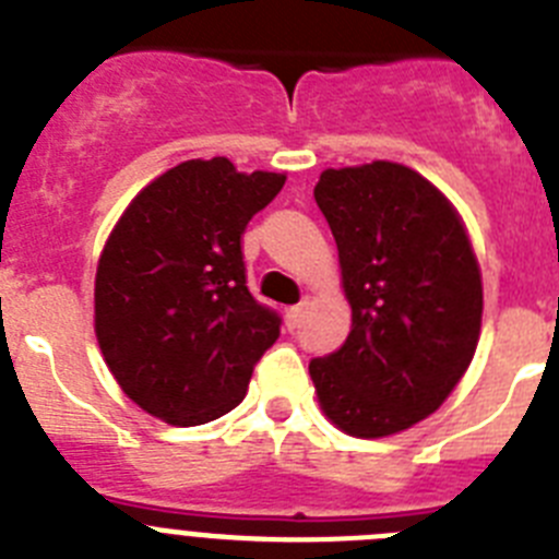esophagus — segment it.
<instances>
[{
    "mask_svg": "<svg viewBox=\"0 0 559 559\" xmlns=\"http://www.w3.org/2000/svg\"><path fill=\"white\" fill-rule=\"evenodd\" d=\"M304 309H307V300H300L298 307L286 309V329H289V332H295V329H298L300 318H304Z\"/></svg>",
    "mask_w": 559,
    "mask_h": 559,
    "instance_id": "esophagus-1",
    "label": "esophagus"
}]
</instances>
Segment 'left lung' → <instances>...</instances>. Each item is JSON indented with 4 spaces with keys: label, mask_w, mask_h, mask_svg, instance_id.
<instances>
[{
    "label": "left lung",
    "mask_w": 559,
    "mask_h": 559,
    "mask_svg": "<svg viewBox=\"0 0 559 559\" xmlns=\"http://www.w3.org/2000/svg\"><path fill=\"white\" fill-rule=\"evenodd\" d=\"M314 202L352 304L346 343L309 362L320 411L357 439L400 433L439 411L473 362L478 259L450 199L407 165L326 168Z\"/></svg>",
    "instance_id": "1"
}]
</instances>
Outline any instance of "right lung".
I'll return each mask as SVG.
<instances>
[{
  "label": "right lung",
  "instance_id": "obj_1",
  "mask_svg": "<svg viewBox=\"0 0 559 559\" xmlns=\"http://www.w3.org/2000/svg\"><path fill=\"white\" fill-rule=\"evenodd\" d=\"M284 174L188 159L129 202L95 275V334L111 377L145 414L205 425L239 405L281 318L247 289L241 233Z\"/></svg>",
  "mask_w": 559,
  "mask_h": 559
}]
</instances>
